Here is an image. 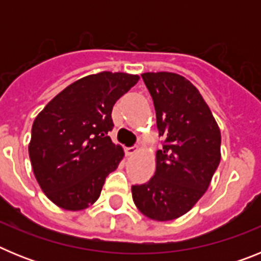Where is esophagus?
<instances>
[{"label": "esophagus", "instance_id": "1", "mask_svg": "<svg viewBox=\"0 0 261 261\" xmlns=\"http://www.w3.org/2000/svg\"><path fill=\"white\" fill-rule=\"evenodd\" d=\"M138 151V146H130V147H125V153L126 155H133Z\"/></svg>", "mask_w": 261, "mask_h": 261}]
</instances>
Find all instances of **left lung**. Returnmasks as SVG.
Returning a JSON list of instances; mask_svg holds the SVG:
<instances>
[{
	"instance_id": "1",
	"label": "left lung",
	"mask_w": 261,
	"mask_h": 261,
	"mask_svg": "<svg viewBox=\"0 0 261 261\" xmlns=\"http://www.w3.org/2000/svg\"><path fill=\"white\" fill-rule=\"evenodd\" d=\"M141 75L165 144L155 154L154 176L132 187L133 201L147 218L171 221L190 212L208 190L221 161V132L199 90L183 75Z\"/></svg>"
}]
</instances>
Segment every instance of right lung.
Masks as SVG:
<instances>
[{
  "label": "right lung",
  "instance_id": "1",
  "mask_svg": "<svg viewBox=\"0 0 261 261\" xmlns=\"http://www.w3.org/2000/svg\"><path fill=\"white\" fill-rule=\"evenodd\" d=\"M140 77L100 71L75 81L35 117L29 145L36 180L65 211H82L99 199L106 177L124 156L108 136L112 107Z\"/></svg>",
  "mask_w": 261,
  "mask_h": 261
}]
</instances>
